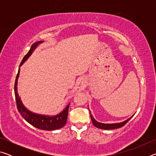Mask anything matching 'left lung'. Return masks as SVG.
I'll return each instance as SVG.
<instances>
[{"label":"left lung","instance_id":"left-lung-1","mask_svg":"<svg viewBox=\"0 0 156 156\" xmlns=\"http://www.w3.org/2000/svg\"><path fill=\"white\" fill-rule=\"evenodd\" d=\"M89 109V107H88ZM90 113V116H91V119L92 121V123H93V125L96 126L97 128H99V129H105V130H110V129H118V128H120L123 126L124 125H125V124L128 122V121L131 119V118L133 117V115L130 117L129 118H128L127 120H126L125 121H123L122 122H119V123H112V124H105V123H101V122H99L96 121V120L94 119V118L93 117V115H92L91 112H89Z\"/></svg>","mask_w":156,"mask_h":156}]
</instances>
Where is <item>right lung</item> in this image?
<instances>
[{"instance_id":"obj_1","label":"right lung","mask_w":156,"mask_h":156,"mask_svg":"<svg viewBox=\"0 0 156 156\" xmlns=\"http://www.w3.org/2000/svg\"><path fill=\"white\" fill-rule=\"evenodd\" d=\"M43 41H38L36 43H34L31 45L30 51L25 55V57L21 62L20 67L22 66V65L24 63L26 60L28 59L33 51L36 49L39 44L43 43ZM20 73V67L18 69V72L16 78L15 80V84H14V92H15V97L16 100V105L17 108L20 115L22 117L34 126L36 128H38L39 129H42V130H46V131H52L55 130V129H58L66 125L68 115V110L69 107L70 103H69L66 107L63 109L61 112L58 113L57 115H43V114H38V113H34L31 112L29 109L26 108L24 105H23L22 100H21L20 98L18 93V79L19 77Z\"/></svg>"}]
</instances>
